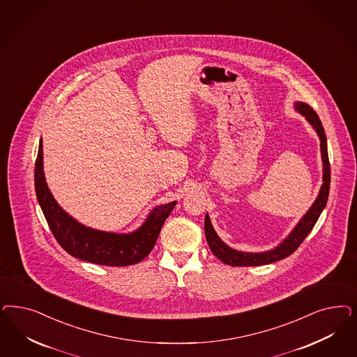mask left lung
I'll return each mask as SVG.
<instances>
[{"label":"left lung","instance_id":"1","mask_svg":"<svg viewBox=\"0 0 357 357\" xmlns=\"http://www.w3.org/2000/svg\"><path fill=\"white\" fill-rule=\"evenodd\" d=\"M294 109L303 115L314 130L317 131L318 137L321 139V152H322L323 161V184L319 195L317 197L315 202L309 208V211L302 217L297 223V226L288 235V238L278 244L276 248L266 251V252H241L236 250H232L227 244L220 241L215 230L213 229V225L210 222V217L206 214L205 218V235H206L207 244L218 257L220 261L231 266H255V265H265L275 263L278 260H282L288 257L289 255L294 252L301 243L305 241V238L310 234L312 227L315 226L319 215L322 214L323 208L327 204L328 193H330V181H331V171H330V161H328V152H327V139L324 134V128L318 114L312 110L309 105L305 102H296Z\"/></svg>","mask_w":357,"mask_h":357}]
</instances>
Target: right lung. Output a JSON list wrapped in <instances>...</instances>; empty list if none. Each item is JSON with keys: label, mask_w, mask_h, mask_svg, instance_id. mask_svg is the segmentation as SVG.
<instances>
[{"label": "right lung", "mask_w": 357, "mask_h": 357, "mask_svg": "<svg viewBox=\"0 0 357 357\" xmlns=\"http://www.w3.org/2000/svg\"><path fill=\"white\" fill-rule=\"evenodd\" d=\"M35 192L38 202L55 239L61 248L76 259L93 264L126 266L140 263L150 255L164 220L171 214L176 201L155 207L138 230L130 234H115L85 227L72 218L51 195L43 172V144L35 161Z\"/></svg>", "instance_id": "right-lung-1"}]
</instances>
